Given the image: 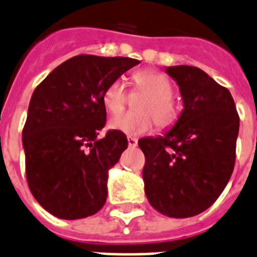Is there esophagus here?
I'll return each mask as SVG.
<instances>
[{"label": "esophagus", "mask_w": 257, "mask_h": 257, "mask_svg": "<svg viewBox=\"0 0 257 257\" xmlns=\"http://www.w3.org/2000/svg\"><path fill=\"white\" fill-rule=\"evenodd\" d=\"M128 145L131 148H136L139 145V140L136 139V137H132V136H129L128 137Z\"/></svg>", "instance_id": "1"}]
</instances>
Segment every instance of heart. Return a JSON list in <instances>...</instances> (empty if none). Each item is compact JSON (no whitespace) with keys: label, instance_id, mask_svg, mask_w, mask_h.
Here are the masks:
<instances>
[{"label":"heart","instance_id":"obj_1","mask_svg":"<svg viewBox=\"0 0 257 257\" xmlns=\"http://www.w3.org/2000/svg\"><path fill=\"white\" fill-rule=\"evenodd\" d=\"M136 87L144 92L137 105L139 112H126L114 116L109 126L114 131L131 136L143 135L153 128L154 121L161 129H168L176 124L179 117V108L173 100V84L170 79L160 71L144 70L133 75ZM126 88L122 79L110 81L103 92V104L110 114L124 109L126 104ZM156 120H154V118Z\"/></svg>","mask_w":257,"mask_h":257}]
</instances>
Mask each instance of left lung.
<instances>
[{
    "mask_svg": "<svg viewBox=\"0 0 257 257\" xmlns=\"http://www.w3.org/2000/svg\"><path fill=\"white\" fill-rule=\"evenodd\" d=\"M183 109L174 126L139 140L149 203L170 218L207 210L222 194L235 165L239 114L230 91L201 68L172 66Z\"/></svg>",
    "mask_w": 257,
    "mask_h": 257,
    "instance_id": "1",
    "label": "left lung"
}]
</instances>
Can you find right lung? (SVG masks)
<instances>
[{"mask_svg": "<svg viewBox=\"0 0 257 257\" xmlns=\"http://www.w3.org/2000/svg\"><path fill=\"white\" fill-rule=\"evenodd\" d=\"M140 62L132 58L78 55L47 75L31 96L22 132L31 194L54 216H91L107 201L108 172L128 147L109 131L103 92Z\"/></svg>", "mask_w": 257, "mask_h": 257, "instance_id": "obj_1", "label": "right lung"}]
</instances>
